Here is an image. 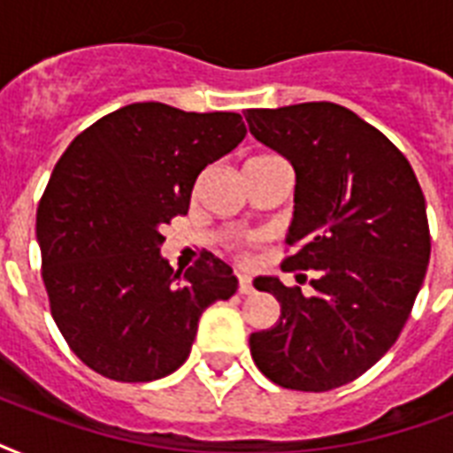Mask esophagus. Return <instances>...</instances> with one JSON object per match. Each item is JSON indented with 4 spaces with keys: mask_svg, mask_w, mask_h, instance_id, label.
<instances>
[{
    "mask_svg": "<svg viewBox=\"0 0 453 453\" xmlns=\"http://www.w3.org/2000/svg\"><path fill=\"white\" fill-rule=\"evenodd\" d=\"M237 291H240L242 296H247V294H251V291H254V287H251V282H249V277H240V282H237Z\"/></svg>",
    "mask_w": 453,
    "mask_h": 453,
    "instance_id": "34e87169",
    "label": "esophagus"
}]
</instances>
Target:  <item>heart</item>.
Instances as JSON below:
<instances>
[{
	"instance_id": "1",
	"label": "heart",
	"mask_w": 453,
	"mask_h": 453,
	"mask_svg": "<svg viewBox=\"0 0 453 453\" xmlns=\"http://www.w3.org/2000/svg\"><path fill=\"white\" fill-rule=\"evenodd\" d=\"M256 159H265V155H263V157H254V159H249V162H256ZM247 162V164H249Z\"/></svg>"
}]
</instances>
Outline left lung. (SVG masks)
<instances>
[{
	"label": "left lung",
	"mask_w": 453,
	"mask_h": 453,
	"mask_svg": "<svg viewBox=\"0 0 453 453\" xmlns=\"http://www.w3.org/2000/svg\"><path fill=\"white\" fill-rule=\"evenodd\" d=\"M244 117L256 141L296 171L287 237L296 251L282 270H310L315 289L303 296L301 287L256 277L282 315L249 336L251 357L277 386L334 390L372 369L411 315L430 261L426 197L407 157L343 105L301 103Z\"/></svg>",
	"instance_id": "8db88e82"
}]
</instances>
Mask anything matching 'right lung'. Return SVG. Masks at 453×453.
Instances as JSON below:
<instances>
[{
  "label": "right lung",
  "instance_id": "right-lung-1",
  "mask_svg": "<svg viewBox=\"0 0 453 453\" xmlns=\"http://www.w3.org/2000/svg\"><path fill=\"white\" fill-rule=\"evenodd\" d=\"M244 136L237 112L134 103L67 145L39 202L37 242L53 322L88 369L122 383L169 376L202 312L237 291L213 254L180 275L159 247L202 169Z\"/></svg>",
  "mask_w": 453,
  "mask_h": 453
}]
</instances>
